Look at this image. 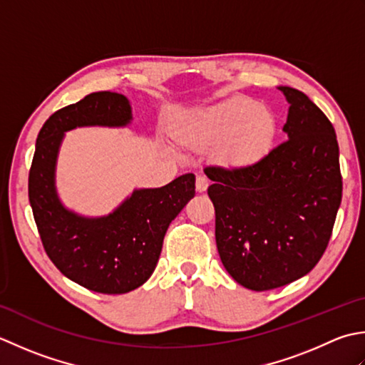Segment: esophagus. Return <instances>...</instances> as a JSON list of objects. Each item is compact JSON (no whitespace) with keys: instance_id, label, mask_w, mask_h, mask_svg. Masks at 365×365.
Here are the masks:
<instances>
[{"instance_id":"1","label":"esophagus","mask_w":365,"mask_h":365,"mask_svg":"<svg viewBox=\"0 0 365 365\" xmlns=\"http://www.w3.org/2000/svg\"><path fill=\"white\" fill-rule=\"evenodd\" d=\"M207 185H210V180H207L206 176L203 175H198L197 176V181H195V187L198 192H206Z\"/></svg>"}]
</instances>
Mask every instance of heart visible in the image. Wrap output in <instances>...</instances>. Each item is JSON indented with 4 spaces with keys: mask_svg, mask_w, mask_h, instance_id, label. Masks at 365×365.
I'll return each instance as SVG.
<instances>
[{
    "mask_svg": "<svg viewBox=\"0 0 365 365\" xmlns=\"http://www.w3.org/2000/svg\"><path fill=\"white\" fill-rule=\"evenodd\" d=\"M276 128L269 110L237 96L198 111L182 135V143L195 150L220 146L222 158L244 165L266 153Z\"/></svg>",
    "mask_w": 365,
    "mask_h": 365,
    "instance_id": "heart-1",
    "label": "heart"
}]
</instances>
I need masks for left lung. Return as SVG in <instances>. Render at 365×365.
I'll return each mask as SVG.
<instances>
[{
	"label": "left lung",
	"instance_id": "8db88e82",
	"mask_svg": "<svg viewBox=\"0 0 365 365\" xmlns=\"http://www.w3.org/2000/svg\"><path fill=\"white\" fill-rule=\"evenodd\" d=\"M279 89L289 103L288 140L252 165L205 168L222 264L254 292L288 285L314 269L341 202L331 121L302 91Z\"/></svg>",
	"mask_w": 365,
	"mask_h": 365
}]
</instances>
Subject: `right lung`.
I'll use <instances>...</instances> for the list:
<instances>
[{"instance_id":"obj_1","label":"right lung","mask_w":365,"mask_h":365,"mask_svg":"<svg viewBox=\"0 0 365 365\" xmlns=\"http://www.w3.org/2000/svg\"><path fill=\"white\" fill-rule=\"evenodd\" d=\"M130 121L125 96L88 94L42 125L29 170V203L48 258L72 282L103 294L129 293L151 277L168 225L195 195V176L187 173L163 187L135 189L102 217H85L61 203L55 170L64 132L85 125L124 128Z\"/></svg>"}]
</instances>
